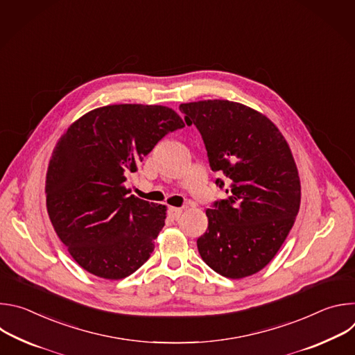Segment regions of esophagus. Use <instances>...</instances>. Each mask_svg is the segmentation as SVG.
<instances>
[{"label":"esophagus","instance_id":"34e87169","mask_svg":"<svg viewBox=\"0 0 355 355\" xmlns=\"http://www.w3.org/2000/svg\"><path fill=\"white\" fill-rule=\"evenodd\" d=\"M182 215V209L181 208H168V216L174 220H178Z\"/></svg>","mask_w":355,"mask_h":355}]
</instances>
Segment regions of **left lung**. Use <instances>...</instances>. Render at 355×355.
<instances>
[{"label": "left lung", "mask_w": 355, "mask_h": 355, "mask_svg": "<svg viewBox=\"0 0 355 355\" xmlns=\"http://www.w3.org/2000/svg\"><path fill=\"white\" fill-rule=\"evenodd\" d=\"M187 125L204 139L212 171L223 174L226 199L207 211L198 251L214 271L240 279L263 270L278 252L300 205L291 148L263 114L227 99L181 104ZM223 188L225 182L218 178Z\"/></svg>", "instance_id": "1"}]
</instances>
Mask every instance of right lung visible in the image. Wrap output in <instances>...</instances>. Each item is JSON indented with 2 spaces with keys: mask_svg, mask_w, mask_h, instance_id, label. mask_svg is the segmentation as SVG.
<instances>
[{
  "mask_svg": "<svg viewBox=\"0 0 355 355\" xmlns=\"http://www.w3.org/2000/svg\"><path fill=\"white\" fill-rule=\"evenodd\" d=\"M163 105L101 107L58 141L46 174V207L74 261L105 279L139 270L164 226V205L129 195L126 175L170 132L184 128Z\"/></svg>",
  "mask_w": 355,
  "mask_h": 355,
  "instance_id": "add662e5",
  "label": "right lung"
}]
</instances>
